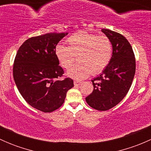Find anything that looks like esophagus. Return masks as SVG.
Listing matches in <instances>:
<instances>
[{
  "mask_svg": "<svg viewBox=\"0 0 151 151\" xmlns=\"http://www.w3.org/2000/svg\"><path fill=\"white\" fill-rule=\"evenodd\" d=\"M81 82L80 81H77V80H75V81H74V85H81Z\"/></svg>",
  "mask_w": 151,
  "mask_h": 151,
  "instance_id": "34e87169",
  "label": "esophagus"
}]
</instances>
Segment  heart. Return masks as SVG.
<instances>
[{"instance_id":"1","label":"heart","mask_w":151,"mask_h":151,"mask_svg":"<svg viewBox=\"0 0 151 151\" xmlns=\"http://www.w3.org/2000/svg\"><path fill=\"white\" fill-rule=\"evenodd\" d=\"M66 43L68 47L58 45L55 55L60 66L66 69L74 63L75 55L77 56L79 62L67 72L71 78L83 80L91 74H99L110 61L112 45L105 35L79 31L68 38Z\"/></svg>"}]
</instances>
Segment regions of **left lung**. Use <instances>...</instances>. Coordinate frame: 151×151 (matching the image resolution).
<instances>
[{
    "mask_svg": "<svg viewBox=\"0 0 151 151\" xmlns=\"http://www.w3.org/2000/svg\"><path fill=\"white\" fill-rule=\"evenodd\" d=\"M101 31L112 42V55L103 72L92 80L93 91L85 100L93 109L105 111L116 106L127 94L134 77L136 61L132 47L124 36L109 29Z\"/></svg>",
    "mask_w": 151,
    "mask_h": 151,
    "instance_id": "8db88e82",
    "label": "left lung"
}]
</instances>
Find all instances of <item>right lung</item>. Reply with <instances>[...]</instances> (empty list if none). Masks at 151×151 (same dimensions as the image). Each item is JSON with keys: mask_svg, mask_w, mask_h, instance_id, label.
I'll return each instance as SVG.
<instances>
[{"mask_svg": "<svg viewBox=\"0 0 151 151\" xmlns=\"http://www.w3.org/2000/svg\"><path fill=\"white\" fill-rule=\"evenodd\" d=\"M68 33H50L27 39L18 50L13 66L15 84L24 99L33 108L51 112L62 106L71 78L58 80L64 73L55 48Z\"/></svg>", "mask_w": 151, "mask_h": 151, "instance_id": "right-lung-1", "label": "right lung"}]
</instances>
